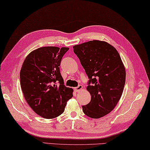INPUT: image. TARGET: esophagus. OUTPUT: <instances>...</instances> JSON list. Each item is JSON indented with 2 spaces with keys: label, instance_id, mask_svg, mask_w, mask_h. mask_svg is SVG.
Returning <instances> with one entry per match:
<instances>
[{
  "label": "esophagus",
  "instance_id": "1",
  "mask_svg": "<svg viewBox=\"0 0 150 150\" xmlns=\"http://www.w3.org/2000/svg\"><path fill=\"white\" fill-rule=\"evenodd\" d=\"M82 88H83V87H82V86H81V85H78V87H75V88H74V90H75V91L78 92V91H80V90H81V89H82Z\"/></svg>",
  "mask_w": 150,
  "mask_h": 150
}]
</instances>
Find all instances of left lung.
<instances>
[{"mask_svg": "<svg viewBox=\"0 0 150 150\" xmlns=\"http://www.w3.org/2000/svg\"><path fill=\"white\" fill-rule=\"evenodd\" d=\"M89 79L87 89L91 98L82 106L91 118L109 114L116 106L125 83V69L117 51L106 42L92 40L73 47Z\"/></svg>", "mask_w": 150, "mask_h": 150, "instance_id": "obj_1", "label": "left lung"}]
</instances>
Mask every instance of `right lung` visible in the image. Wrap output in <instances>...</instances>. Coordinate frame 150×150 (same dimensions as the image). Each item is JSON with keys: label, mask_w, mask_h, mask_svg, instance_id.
Instances as JSON below:
<instances>
[{"label": "right lung", "mask_w": 150, "mask_h": 150, "mask_svg": "<svg viewBox=\"0 0 150 150\" xmlns=\"http://www.w3.org/2000/svg\"><path fill=\"white\" fill-rule=\"evenodd\" d=\"M69 50L53 46L36 49L27 55L20 70L25 100L34 112L46 119L63 114L67 101L73 96L72 89L64 85L59 68Z\"/></svg>", "instance_id": "add662e5"}]
</instances>
